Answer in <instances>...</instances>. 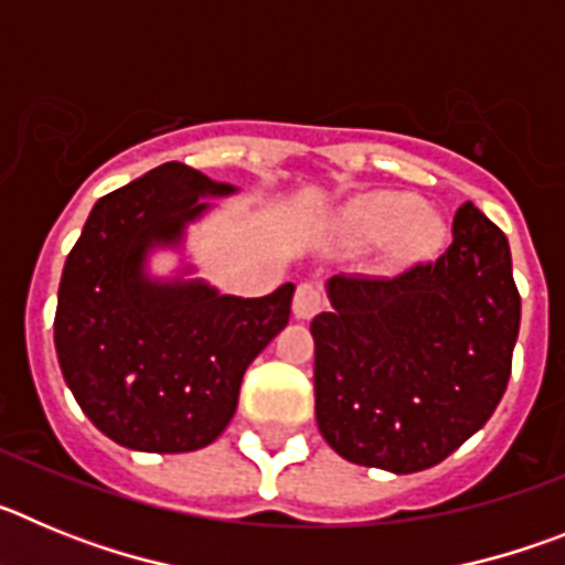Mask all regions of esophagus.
I'll return each mask as SVG.
<instances>
[{
	"instance_id": "obj_1",
	"label": "esophagus",
	"mask_w": 565,
	"mask_h": 565,
	"mask_svg": "<svg viewBox=\"0 0 565 565\" xmlns=\"http://www.w3.org/2000/svg\"><path fill=\"white\" fill-rule=\"evenodd\" d=\"M326 306V297L313 282H299L297 294H294V317L297 319H313Z\"/></svg>"
}]
</instances>
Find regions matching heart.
<instances>
[{
  "label": "heart",
  "mask_w": 565,
  "mask_h": 565,
  "mask_svg": "<svg viewBox=\"0 0 565 565\" xmlns=\"http://www.w3.org/2000/svg\"><path fill=\"white\" fill-rule=\"evenodd\" d=\"M342 228L353 246L373 248L391 243L393 263H416L441 252L447 223L441 212L418 206L413 194L373 192L348 206Z\"/></svg>",
  "instance_id": "b5f03b06"
}]
</instances>
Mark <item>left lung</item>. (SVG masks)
I'll return each mask as SVG.
<instances>
[{
    "instance_id": "left-lung-1",
    "label": "left lung",
    "mask_w": 565,
    "mask_h": 565,
    "mask_svg": "<svg viewBox=\"0 0 565 565\" xmlns=\"http://www.w3.org/2000/svg\"><path fill=\"white\" fill-rule=\"evenodd\" d=\"M313 317L319 433L342 458L407 476L495 413L521 328L507 234L463 203L450 248L393 279H328Z\"/></svg>"
}]
</instances>
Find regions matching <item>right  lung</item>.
I'll return each mask as SVG.
<instances>
[{"mask_svg":"<svg viewBox=\"0 0 565 565\" xmlns=\"http://www.w3.org/2000/svg\"><path fill=\"white\" fill-rule=\"evenodd\" d=\"M237 189L163 163L104 194L64 263L56 353L84 416L138 452H192L237 411L248 364L288 326L294 282L268 297L221 294L186 274L152 277V252H181L203 198Z\"/></svg>","mask_w":565,"mask_h":565,"instance_id":"1","label":"right lung"}]
</instances>
